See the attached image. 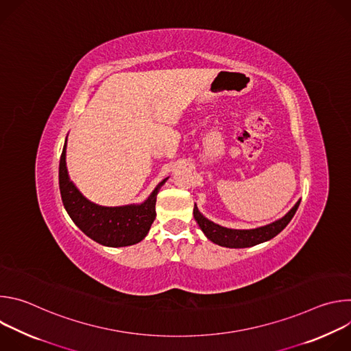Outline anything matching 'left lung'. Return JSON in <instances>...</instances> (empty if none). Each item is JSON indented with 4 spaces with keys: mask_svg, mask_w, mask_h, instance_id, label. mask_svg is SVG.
<instances>
[{
    "mask_svg": "<svg viewBox=\"0 0 351 351\" xmlns=\"http://www.w3.org/2000/svg\"><path fill=\"white\" fill-rule=\"evenodd\" d=\"M300 202H302V199H298L285 217L276 219L275 222H271L268 225L254 228V229H229V228L221 226L210 221L208 218H206L202 213L198 211L195 204H194L193 215L199 229L204 232L207 239H210L213 243L222 247H229V248H245V247H253L260 243L268 241L274 239L276 234H279L294 217L300 206Z\"/></svg>",
    "mask_w": 351,
    "mask_h": 351,
    "instance_id": "left-lung-1",
    "label": "left lung"
}]
</instances>
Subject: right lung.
<instances>
[{
	"label": "right lung",
	"instance_id": "obj_1",
	"mask_svg": "<svg viewBox=\"0 0 351 351\" xmlns=\"http://www.w3.org/2000/svg\"><path fill=\"white\" fill-rule=\"evenodd\" d=\"M66 141L60 160V191L62 203L75 225L94 241L107 247H126L141 241L156 219V202L161 180L143 203L104 207L91 203L71 180L66 168Z\"/></svg>",
	"mask_w": 351,
	"mask_h": 351
}]
</instances>
